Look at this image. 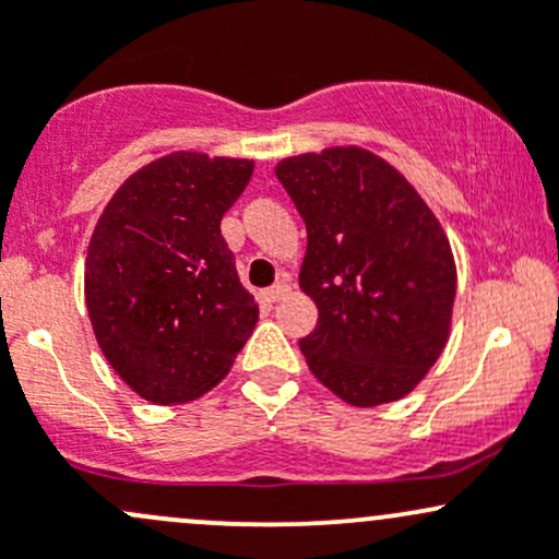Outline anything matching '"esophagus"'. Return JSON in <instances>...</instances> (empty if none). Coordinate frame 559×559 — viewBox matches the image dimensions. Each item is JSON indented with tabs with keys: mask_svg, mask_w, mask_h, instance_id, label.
<instances>
[{
	"mask_svg": "<svg viewBox=\"0 0 559 559\" xmlns=\"http://www.w3.org/2000/svg\"><path fill=\"white\" fill-rule=\"evenodd\" d=\"M287 293H290V285H287V280H282V282H277V285L269 287V290H263V298H266L269 304H274V301H282Z\"/></svg>",
	"mask_w": 559,
	"mask_h": 559,
	"instance_id": "34e87169",
	"label": "esophagus"
}]
</instances>
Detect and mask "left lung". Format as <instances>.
I'll list each match as a JSON object with an SVG mask.
<instances>
[{
  "label": "left lung",
  "instance_id": "left-lung-1",
  "mask_svg": "<svg viewBox=\"0 0 559 559\" xmlns=\"http://www.w3.org/2000/svg\"><path fill=\"white\" fill-rule=\"evenodd\" d=\"M274 173L306 224L298 282L320 311L301 338L309 370L354 407L402 400L450 335L455 261L440 221L368 148L298 154Z\"/></svg>",
  "mask_w": 559,
  "mask_h": 559
}]
</instances>
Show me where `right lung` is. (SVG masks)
<instances>
[{
    "label": "right lung",
    "instance_id": "1",
    "mask_svg": "<svg viewBox=\"0 0 559 559\" xmlns=\"http://www.w3.org/2000/svg\"><path fill=\"white\" fill-rule=\"evenodd\" d=\"M253 159L176 152L133 173L100 213L85 261V304L100 352L138 397L181 405L229 373L253 333L221 218Z\"/></svg>",
    "mask_w": 559,
    "mask_h": 559
}]
</instances>
